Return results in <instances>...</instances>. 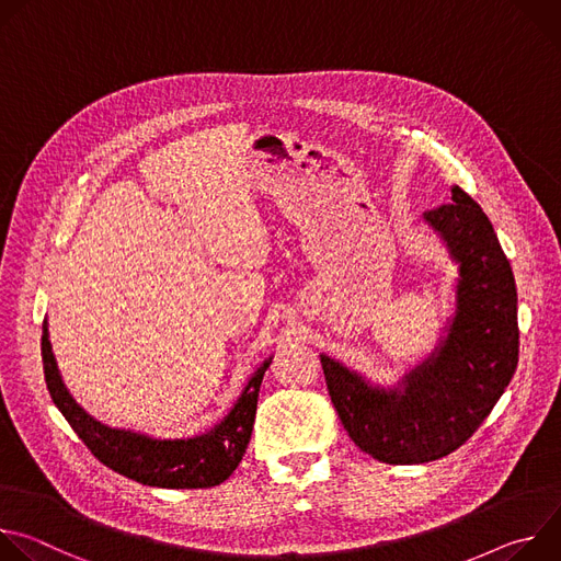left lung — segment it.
Returning a JSON list of instances; mask_svg holds the SVG:
<instances>
[{
  "label": "left lung",
  "instance_id": "1",
  "mask_svg": "<svg viewBox=\"0 0 561 561\" xmlns=\"http://www.w3.org/2000/svg\"><path fill=\"white\" fill-rule=\"evenodd\" d=\"M457 266L455 312L437 346L392 386L329 355L322 368L348 437L383 463H426L457 450L504 394L517 368V288L500 239L472 197L424 213Z\"/></svg>",
  "mask_w": 561,
  "mask_h": 561
}]
</instances>
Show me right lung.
Returning a JSON list of instances; mask_svg holds the SVG:
<instances>
[{
	"label": "right lung",
	"mask_w": 561,
	"mask_h": 561,
	"mask_svg": "<svg viewBox=\"0 0 561 561\" xmlns=\"http://www.w3.org/2000/svg\"><path fill=\"white\" fill-rule=\"evenodd\" d=\"M44 377L55 407L79 435L91 453L115 472L135 479L144 486L157 489H210L232 474L242 461L257 411L260 386L271 359H264L249 377L242 394L213 428L184 439H157L144 433L113 428L89 415L68 392L48 340V322L44 319L42 335Z\"/></svg>",
	"instance_id": "right-lung-1"
}]
</instances>
